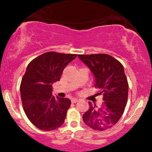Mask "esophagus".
<instances>
[{"instance_id":"34e87169","label":"esophagus","mask_w":152,"mask_h":152,"mask_svg":"<svg viewBox=\"0 0 152 152\" xmlns=\"http://www.w3.org/2000/svg\"><path fill=\"white\" fill-rule=\"evenodd\" d=\"M79 102V99H75V98H74V99H71L72 103H76V102Z\"/></svg>"}]
</instances>
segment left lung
<instances>
[{
    "instance_id": "8db88e82",
    "label": "left lung",
    "mask_w": 152,
    "mask_h": 152,
    "mask_svg": "<svg viewBox=\"0 0 152 152\" xmlns=\"http://www.w3.org/2000/svg\"><path fill=\"white\" fill-rule=\"evenodd\" d=\"M78 56L91 70L104 102L99 107L89 102L83 121L93 129L104 131L117 124L126 105L129 85L124 68L119 61L106 53Z\"/></svg>"
}]
</instances>
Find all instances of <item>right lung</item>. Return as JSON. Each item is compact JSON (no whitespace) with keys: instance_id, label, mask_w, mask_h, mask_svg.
Instances as JSON below:
<instances>
[{"instance_id":"1","label":"right lung","mask_w":152,"mask_h":152,"mask_svg":"<svg viewBox=\"0 0 152 152\" xmlns=\"http://www.w3.org/2000/svg\"><path fill=\"white\" fill-rule=\"evenodd\" d=\"M77 54L50 51L31 61L20 84L24 112L39 129L54 130L64 123L71 102L67 98L52 96V84L59 81L65 67Z\"/></svg>"}]
</instances>
